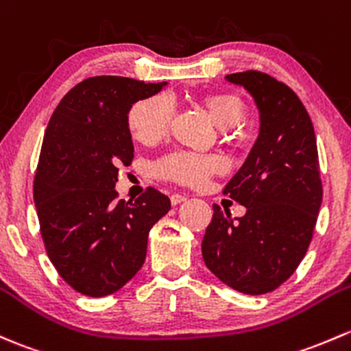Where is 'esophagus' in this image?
<instances>
[{
    "mask_svg": "<svg viewBox=\"0 0 351 351\" xmlns=\"http://www.w3.org/2000/svg\"><path fill=\"white\" fill-rule=\"evenodd\" d=\"M185 200H186L185 195H180V193H173L171 195V204L173 205H180L182 202H185Z\"/></svg>",
    "mask_w": 351,
    "mask_h": 351,
    "instance_id": "34e87169",
    "label": "esophagus"
}]
</instances>
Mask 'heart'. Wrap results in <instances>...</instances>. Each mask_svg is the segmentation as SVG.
Segmentation results:
<instances>
[{"label": "heart", "mask_w": 351, "mask_h": 351, "mask_svg": "<svg viewBox=\"0 0 351 351\" xmlns=\"http://www.w3.org/2000/svg\"><path fill=\"white\" fill-rule=\"evenodd\" d=\"M204 106L220 128H237L245 119V102L239 94L217 92L202 99ZM175 116V101L168 94H156L138 101L128 114L131 136L141 145H154L163 139ZM223 169L222 158L215 154H195L176 151L154 165L156 176L186 186H202L210 176Z\"/></svg>", "instance_id": "heart-1"}]
</instances>
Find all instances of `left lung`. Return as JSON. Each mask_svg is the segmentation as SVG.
<instances>
[{
	"instance_id": "obj_1",
	"label": "left lung",
	"mask_w": 351,
	"mask_h": 351,
	"mask_svg": "<svg viewBox=\"0 0 351 351\" xmlns=\"http://www.w3.org/2000/svg\"><path fill=\"white\" fill-rule=\"evenodd\" d=\"M225 79L245 87L261 131L245 163L223 188L247 208L232 219L213 205L202 254L206 267L243 294H265L293 276L308 252L323 200L311 117L294 90L259 70Z\"/></svg>"
}]
</instances>
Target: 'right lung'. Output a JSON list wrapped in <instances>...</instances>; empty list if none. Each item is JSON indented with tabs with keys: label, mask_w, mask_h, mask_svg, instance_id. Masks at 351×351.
I'll list each match as a JSON object with an SVG mask.
<instances>
[{
	"label": "right lung",
	"mask_w": 351,
	"mask_h": 351,
	"mask_svg": "<svg viewBox=\"0 0 351 351\" xmlns=\"http://www.w3.org/2000/svg\"><path fill=\"white\" fill-rule=\"evenodd\" d=\"M166 82L128 77H88L70 88L50 117L33 182L43 243L60 278L77 293H116L146 259L147 234L171 202L156 188L119 200V166L134 146L128 112Z\"/></svg>",
	"instance_id": "right-lung-1"
}]
</instances>
